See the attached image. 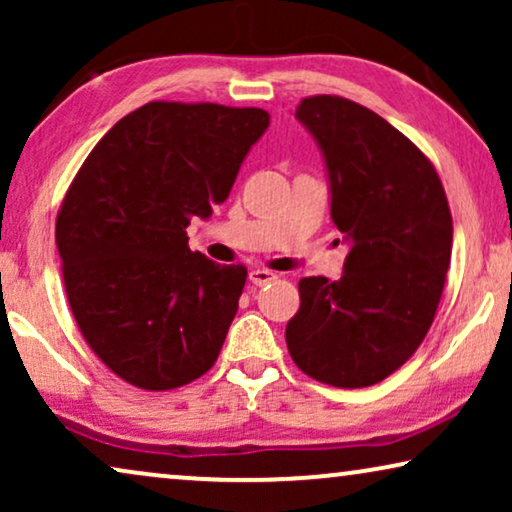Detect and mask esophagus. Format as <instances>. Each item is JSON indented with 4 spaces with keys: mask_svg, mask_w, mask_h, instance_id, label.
I'll use <instances>...</instances> for the list:
<instances>
[{
    "mask_svg": "<svg viewBox=\"0 0 512 512\" xmlns=\"http://www.w3.org/2000/svg\"><path fill=\"white\" fill-rule=\"evenodd\" d=\"M249 279H251V284H256V286H263V284H268V282H275L277 279V275L272 270H265V268H254L249 272Z\"/></svg>",
    "mask_w": 512,
    "mask_h": 512,
    "instance_id": "1",
    "label": "esophagus"
}]
</instances>
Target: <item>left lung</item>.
Here are the masks:
<instances>
[{"mask_svg": "<svg viewBox=\"0 0 512 512\" xmlns=\"http://www.w3.org/2000/svg\"><path fill=\"white\" fill-rule=\"evenodd\" d=\"M296 116L324 151L331 219L349 254L335 282L300 279L286 347L317 382L370 387L401 368L433 324L450 270V205L431 160L375 111L312 95Z\"/></svg>", "mask_w": 512, "mask_h": 512, "instance_id": "1", "label": "left lung"}]
</instances>
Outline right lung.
<instances>
[{"mask_svg": "<svg viewBox=\"0 0 512 512\" xmlns=\"http://www.w3.org/2000/svg\"><path fill=\"white\" fill-rule=\"evenodd\" d=\"M270 125L256 107L149 102L83 160L55 221L69 307L111 373L167 391L214 366L247 268L188 249Z\"/></svg>", "mask_w": 512, "mask_h": 512, "instance_id": "right-lung-1", "label": "right lung"}]
</instances>
